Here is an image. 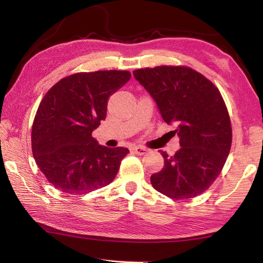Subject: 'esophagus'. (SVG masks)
Returning <instances> with one entry per match:
<instances>
[{"mask_svg":"<svg viewBox=\"0 0 263 263\" xmlns=\"http://www.w3.org/2000/svg\"><path fill=\"white\" fill-rule=\"evenodd\" d=\"M132 152L135 153V154H137V155H144V154H147V152H148V149L147 148H144V147H141V146H135L132 148Z\"/></svg>","mask_w":263,"mask_h":263,"instance_id":"1","label":"esophagus"}]
</instances>
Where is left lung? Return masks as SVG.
<instances>
[{
  "label": "left lung",
  "mask_w": 263,
  "mask_h": 263,
  "mask_svg": "<svg viewBox=\"0 0 263 263\" xmlns=\"http://www.w3.org/2000/svg\"><path fill=\"white\" fill-rule=\"evenodd\" d=\"M133 76L180 138L175 155L159 152L164 167L150 177L153 186L176 200L203 193L220 174L232 146L231 119L219 90L187 66L139 69Z\"/></svg>",
  "instance_id": "1"
}]
</instances>
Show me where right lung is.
Returning a JSON list of instances; mask_svg holds the SVG:
<instances>
[{
  "label": "right lung",
  "instance_id": "right-lung-1",
  "mask_svg": "<svg viewBox=\"0 0 263 263\" xmlns=\"http://www.w3.org/2000/svg\"><path fill=\"white\" fill-rule=\"evenodd\" d=\"M130 78L128 71L80 72L61 79L44 96L32 123L31 148L55 189L81 195L113 182L128 149L100 146L91 133L106 119L110 95Z\"/></svg>",
  "mask_w": 263,
  "mask_h": 263
}]
</instances>
